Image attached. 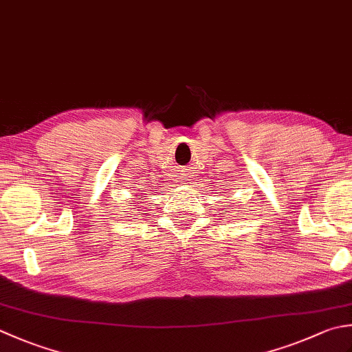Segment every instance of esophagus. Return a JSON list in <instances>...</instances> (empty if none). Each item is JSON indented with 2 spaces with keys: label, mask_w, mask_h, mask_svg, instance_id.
Wrapping results in <instances>:
<instances>
[{
  "label": "esophagus",
  "mask_w": 352,
  "mask_h": 352,
  "mask_svg": "<svg viewBox=\"0 0 352 352\" xmlns=\"http://www.w3.org/2000/svg\"><path fill=\"white\" fill-rule=\"evenodd\" d=\"M177 177H178V182H180V183H183V180H186V174H183V170H182V174H178Z\"/></svg>",
  "instance_id": "esophagus-1"
}]
</instances>
